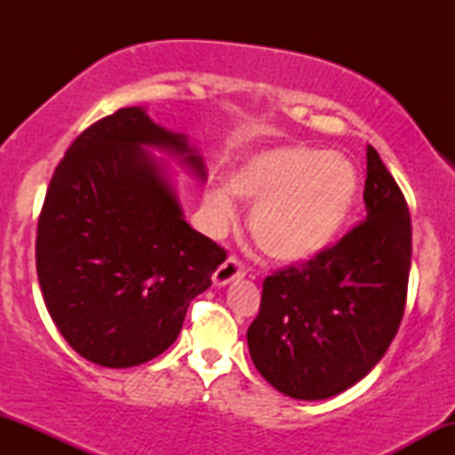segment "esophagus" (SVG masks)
I'll use <instances>...</instances> for the list:
<instances>
[{
    "mask_svg": "<svg viewBox=\"0 0 455 455\" xmlns=\"http://www.w3.org/2000/svg\"><path fill=\"white\" fill-rule=\"evenodd\" d=\"M242 275H245L243 265L239 263L237 257H228L220 267L213 271V284L224 286L228 284V282H233L235 278H242Z\"/></svg>",
    "mask_w": 455,
    "mask_h": 455,
    "instance_id": "34e87169",
    "label": "esophagus"
}]
</instances>
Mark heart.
<instances>
[{
	"label": "heart",
	"mask_w": 455,
	"mask_h": 455,
	"mask_svg": "<svg viewBox=\"0 0 455 455\" xmlns=\"http://www.w3.org/2000/svg\"><path fill=\"white\" fill-rule=\"evenodd\" d=\"M235 195L252 201L250 233L271 259L297 263L333 242L351 216L359 190L357 169L347 156L306 145H282L243 160L231 175ZM218 224L235 216L228 188L205 198Z\"/></svg>",
	"instance_id": "obj_1"
}]
</instances>
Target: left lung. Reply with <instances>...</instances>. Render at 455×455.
I'll return each instance as SVG.
<instances>
[{
	"mask_svg": "<svg viewBox=\"0 0 455 455\" xmlns=\"http://www.w3.org/2000/svg\"><path fill=\"white\" fill-rule=\"evenodd\" d=\"M365 156V220L310 260L267 275L248 327L254 365L291 398L325 400L362 380L404 315L409 205L372 145Z\"/></svg>",
	"mask_w": 455,
	"mask_h": 455,
	"instance_id": "left-lung-1",
	"label": "left lung"
}]
</instances>
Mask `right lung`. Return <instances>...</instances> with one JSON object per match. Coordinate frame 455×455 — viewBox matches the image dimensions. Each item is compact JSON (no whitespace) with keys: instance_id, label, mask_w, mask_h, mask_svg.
<instances>
[{"instance_id":"add662e5","label":"right lung","mask_w":455,"mask_h":455,"mask_svg":"<svg viewBox=\"0 0 455 455\" xmlns=\"http://www.w3.org/2000/svg\"><path fill=\"white\" fill-rule=\"evenodd\" d=\"M143 145L181 156L184 134L139 107L83 130L57 164L38 218L36 269L51 318L81 357L130 368L164 353L227 250L184 220L173 186Z\"/></svg>"}]
</instances>
